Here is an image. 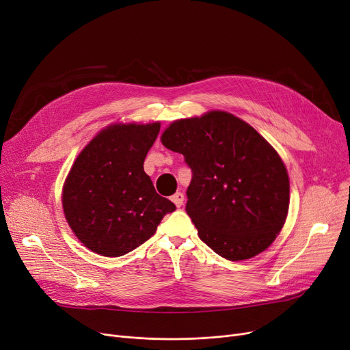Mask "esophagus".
Returning a JSON list of instances; mask_svg holds the SVG:
<instances>
[{
    "mask_svg": "<svg viewBox=\"0 0 350 350\" xmlns=\"http://www.w3.org/2000/svg\"><path fill=\"white\" fill-rule=\"evenodd\" d=\"M172 200H173V203L177 206V208H180V206L183 204V200H185V195H183V193L177 191L176 195H173V196H172Z\"/></svg>",
    "mask_w": 350,
    "mask_h": 350,
    "instance_id": "obj_1",
    "label": "esophagus"
}]
</instances>
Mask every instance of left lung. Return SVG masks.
I'll return each mask as SVG.
<instances>
[{"mask_svg": "<svg viewBox=\"0 0 350 350\" xmlns=\"http://www.w3.org/2000/svg\"><path fill=\"white\" fill-rule=\"evenodd\" d=\"M161 142L190 167L186 212L211 250L242 261L273 243L288 212V174L250 124L212 111L173 122Z\"/></svg>", "mask_w": 350, "mask_h": 350, "instance_id": "8db88e82", "label": "left lung"}]
</instances>
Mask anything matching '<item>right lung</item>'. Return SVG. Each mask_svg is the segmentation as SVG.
<instances>
[{"instance_id": "add662e5", "label": "right lung", "mask_w": 350, "mask_h": 350, "mask_svg": "<svg viewBox=\"0 0 350 350\" xmlns=\"http://www.w3.org/2000/svg\"><path fill=\"white\" fill-rule=\"evenodd\" d=\"M159 133V122L108 126L76 159L63 187V211L90 251L103 256L131 252L176 211L144 172Z\"/></svg>"}]
</instances>
